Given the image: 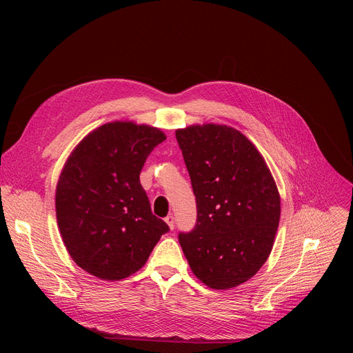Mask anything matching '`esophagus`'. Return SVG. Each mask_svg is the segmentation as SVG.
<instances>
[{"instance_id":"esophagus-1","label":"esophagus","mask_w":353,"mask_h":353,"mask_svg":"<svg viewBox=\"0 0 353 353\" xmlns=\"http://www.w3.org/2000/svg\"><path fill=\"white\" fill-rule=\"evenodd\" d=\"M165 221H166V223L169 225V228L173 230V229H174V216H173V215H168V216L165 218Z\"/></svg>"}]
</instances>
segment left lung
<instances>
[{
  "mask_svg": "<svg viewBox=\"0 0 353 353\" xmlns=\"http://www.w3.org/2000/svg\"><path fill=\"white\" fill-rule=\"evenodd\" d=\"M196 204L179 241L194 275L212 289L234 288L267 261L281 216L278 188L256 146L226 125L176 131Z\"/></svg>",
  "mask_w": 353,
  "mask_h": 353,
  "instance_id": "left-lung-1",
  "label": "left lung"
}]
</instances>
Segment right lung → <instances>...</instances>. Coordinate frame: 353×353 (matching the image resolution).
<instances>
[{
  "label": "right lung",
  "mask_w": 353,
  "mask_h": 353,
  "mask_svg": "<svg viewBox=\"0 0 353 353\" xmlns=\"http://www.w3.org/2000/svg\"><path fill=\"white\" fill-rule=\"evenodd\" d=\"M165 139L158 128L116 121L86 135L68 158L57 184V222L70 256L86 272L127 278L169 232L139 181L146 158Z\"/></svg>",
  "instance_id": "add662e5"
}]
</instances>
